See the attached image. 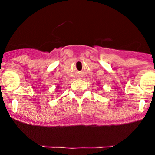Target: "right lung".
Here are the masks:
<instances>
[{
    "label": "right lung",
    "instance_id": "add662e5",
    "mask_svg": "<svg viewBox=\"0 0 155 155\" xmlns=\"http://www.w3.org/2000/svg\"><path fill=\"white\" fill-rule=\"evenodd\" d=\"M57 87V88H58V87H59V86H58H58H57V87Z\"/></svg>",
    "mask_w": 155,
    "mask_h": 155
}]
</instances>
